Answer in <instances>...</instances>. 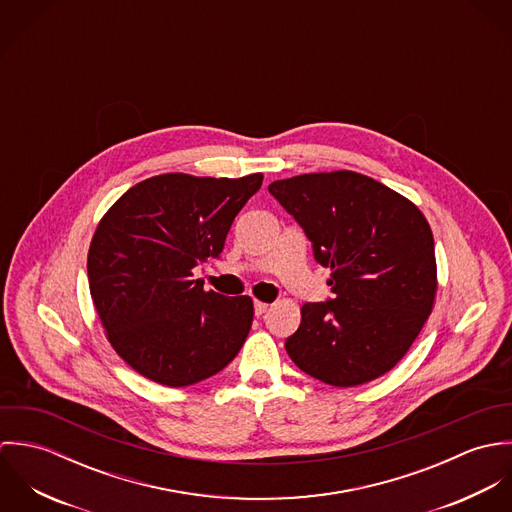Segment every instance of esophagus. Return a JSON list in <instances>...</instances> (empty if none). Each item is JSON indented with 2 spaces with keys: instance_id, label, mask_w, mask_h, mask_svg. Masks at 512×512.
Listing matches in <instances>:
<instances>
[{
  "instance_id": "esophagus-1",
  "label": "esophagus",
  "mask_w": 512,
  "mask_h": 512,
  "mask_svg": "<svg viewBox=\"0 0 512 512\" xmlns=\"http://www.w3.org/2000/svg\"><path fill=\"white\" fill-rule=\"evenodd\" d=\"M268 307H270V303H266V301H256V303H254L256 315H264V313L268 311Z\"/></svg>"
}]
</instances>
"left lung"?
Here are the masks:
<instances>
[{
  "label": "left lung",
  "mask_w": 512,
  "mask_h": 512,
  "mask_svg": "<svg viewBox=\"0 0 512 512\" xmlns=\"http://www.w3.org/2000/svg\"><path fill=\"white\" fill-rule=\"evenodd\" d=\"M268 191L299 222L315 260L331 268L325 303H303L286 351L305 374L339 388L398 365L428 321L438 266L422 211L355 171L305 173Z\"/></svg>",
  "instance_id": "1"
}]
</instances>
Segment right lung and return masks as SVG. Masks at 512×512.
<instances>
[{
    "instance_id": "obj_1",
    "label": "right lung",
    "mask_w": 512,
    "mask_h": 512,
    "mask_svg": "<svg viewBox=\"0 0 512 512\" xmlns=\"http://www.w3.org/2000/svg\"><path fill=\"white\" fill-rule=\"evenodd\" d=\"M262 179L155 175L98 222L86 264L90 295L110 345L142 376L191 386L238 355L252 327V297L205 292L193 268L219 258Z\"/></svg>"
}]
</instances>
